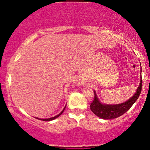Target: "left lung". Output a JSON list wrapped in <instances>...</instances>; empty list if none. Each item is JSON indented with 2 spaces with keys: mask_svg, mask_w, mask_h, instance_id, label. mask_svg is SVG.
Wrapping results in <instances>:
<instances>
[{
  "mask_svg": "<svg viewBox=\"0 0 150 150\" xmlns=\"http://www.w3.org/2000/svg\"><path fill=\"white\" fill-rule=\"evenodd\" d=\"M141 72H142V67H141ZM142 80L141 78L139 86L137 88V92L135 94L130 98L128 101L123 103L118 104H102L98 99L96 96V92L94 91V99L93 102L91 103L90 108L91 110L100 118L104 120H111V119L116 118L124 113L126 112L132 105L136 102L137 99L139 96L142 91Z\"/></svg>",
  "mask_w": 150,
  "mask_h": 150,
  "instance_id": "1",
  "label": "left lung"
}]
</instances>
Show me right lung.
<instances>
[{
    "label": "right lung",
    "mask_w": 150,
    "mask_h": 150,
    "mask_svg": "<svg viewBox=\"0 0 150 150\" xmlns=\"http://www.w3.org/2000/svg\"><path fill=\"white\" fill-rule=\"evenodd\" d=\"M65 107H64V110H63L61 112H60L59 114L58 115L55 116V117H50V118H48V119H40V120H44V121H50V120H54V119H56V118H57V117H58L59 116H60V115H61L62 114V112H64V109H65ZM37 119H39V118H38V117H37Z\"/></svg>",
    "instance_id": "1"
}]
</instances>
